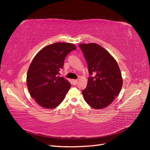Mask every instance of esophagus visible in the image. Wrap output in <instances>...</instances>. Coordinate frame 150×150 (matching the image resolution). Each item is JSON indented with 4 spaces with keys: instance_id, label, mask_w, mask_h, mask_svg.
<instances>
[{
    "instance_id": "1",
    "label": "esophagus",
    "mask_w": 150,
    "mask_h": 150,
    "mask_svg": "<svg viewBox=\"0 0 150 150\" xmlns=\"http://www.w3.org/2000/svg\"><path fill=\"white\" fill-rule=\"evenodd\" d=\"M72 82H73V83L74 85H76L77 83V79H73L72 80Z\"/></svg>"
}]
</instances>
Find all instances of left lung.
<instances>
[{
  "label": "left lung",
  "instance_id": "1",
  "mask_svg": "<svg viewBox=\"0 0 150 150\" xmlns=\"http://www.w3.org/2000/svg\"><path fill=\"white\" fill-rule=\"evenodd\" d=\"M79 46L87 63L89 77L86 88L82 91L85 101L96 109L104 108L118 96L123 80L115 59L104 48L96 43Z\"/></svg>",
  "mask_w": 150,
  "mask_h": 150
}]
</instances>
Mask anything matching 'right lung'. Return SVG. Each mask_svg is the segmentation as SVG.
Listing matches in <instances>:
<instances>
[{
	"label": "right lung",
	"instance_id": "1",
	"mask_svg": "<svg viewBox=\"0 0 150 150\" xmlns=\"http://www.w3.org/2000/svg\"><path fill=\"white\" fill-rule=\"evenodd\" d=\"M76 49L72 43H56L41 50L30 64L27 84L30 96L46 108H54L63 102L71 84L59 77L66 56Z\"/></svg>",
	"mask_w": 150,
	"mask_h": 150
}]
</instances>
